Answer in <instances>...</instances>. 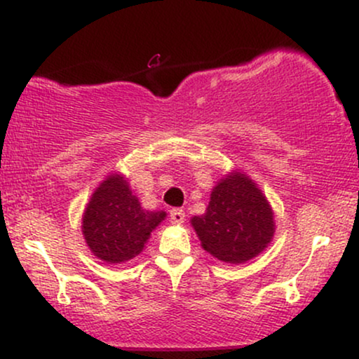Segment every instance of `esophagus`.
<instances>
[{
    "label": "esophagus",
    "mask_w": 359,
    "mask_h": 359,
    "mask_svg": "<svg viewBox=\"0 0 359 359\" xmlns=\"http://www.w3.org/2000/svg\"><path fill=\"white\" fill-rule=\"evenodd\" d=\"M170 221H172V224H182V222L185 221V212L179 208L172 209V211H170Z\"/></svg>",
    "instance_id": "obj_1"
}]
</instances>
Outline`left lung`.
<instances>
[{
    "label": "left lung",
    "mask_w": 359,
    "mask_h": 359,
    "mask_svg": "<svg viewBox=\"0 0 359 359\" xmlns=\"http://www.w3.org/2000/svg\"><path fill=\"white\" fill-rule=\"evenodd\" d=\"M192 226L204 250L226 263H245L266 248L273 236V214L248 177L231 174L212 189L203 216Z\"/></svg>",
    "instance_id": "8db88e82"
}]
</instances>
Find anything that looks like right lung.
I'll return each instance as SVG.
<instances>
[{"mask_svg": "<svg viewBox=\"0 0 359 359\" xmlns=\"http://www.w3.org/2000/svg\"><path fill=\"white\" fill-rule=\"evenodd\" d=\"M163 211H145L119 175H109L90 197L82 219V233L90 251L109 263L137 257Z\"/></svg>", "mask_w": 359, "mask_h": 359, "instance_id": "obj_1", "label": "right lung"}]
</instances>
